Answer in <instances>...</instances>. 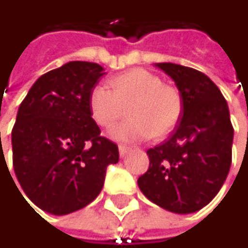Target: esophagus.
Masks as SVG:
<instances>
[{
    "instance_id": "esophagus-1",
    "label": "esophagus",
    "mask_w": 248,
    "mask_h": 248,
    "mask_svg": "<svg viewBox=\"0 0 248 248\" xmlns=\"http://www.w3.org/2000/svg\"><path fill=\"white\" fill-rule=\"evenodd\" d=\"M131 151H132V148H131V147H126V145H119V154H120V157H126Z\"/></svg>"
}]
</instances>
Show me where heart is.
Listing matches in <instances>:
<instances>
[{"mask_svg":"<svg viewBox=\"0 0 248 248\" xmlns=\"http://www.w3.org/2000/svg\"><path fill=\"white\" fill-rule=\"evenodd\" d=\"M108 85H94L88 95L93 120L101 128H111L126 116L131 117L111 131L120 141H140L167 137L182 116L180 91L147 69H131L110 78Z\"/></svg>","mask_w":248,"mask_h":248,"instance_id":"1","label":"heart"}]
</instances>
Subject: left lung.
<instances>
[{"label": "left lung", "mask_w": 248, "mask_h": 248, "mask_svg": "<svg viewBox=\"0 0 248 248\" xmlns=\"http://www.w3.org/2000/svg\"><path fill=\"white\" fill-rule=\"evenodd\" d=\"M183 97L177 126L147 151L150 169L138 179L141 192L174 214L206 206L221 190L230 167L234 129L227 100L203 72L170 62L155 63Z\"/></svg>", "instance_id": "1"}]
</instances>
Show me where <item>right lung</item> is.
I'll list each match as a JSON object with an SVG mask.
<instances>
[{
	"label": "right lung",
	"instance_id": "add662e5",
	"mask_svg": "<svg viewBox=\"0 0 248 248\" xmlns=\"http://www.w3.org/2000/svg\"><path fill=\"white\" fill-rule=\"evenodd\" d=\"M103 71L94 62H68L43 74L18 107L14 173L26 196L47 214L66 215L91 203L107 166L119 161L117 145L100 135L88 106Z\"/></svg>",
	"mask_w": 248,
	"mask_h": 248
}]
</instances>
